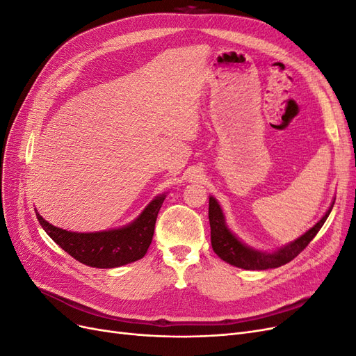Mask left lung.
Segmentation results:
<instances>
[{"instance_id":"8db88e82","label":"left lung","mask_w":356,"mask_h":356,"mask_svg":"<svg viewBox=\"0 0 356 356\" xmlns=\"http://www.w3.org/2000/svg\"><path fill=\"white\" fill-rule=\"evenodd\" d=\"M334 204V203H332ZM332 204L327 213L319 220L314 227L306 232L303 236L289 245L281 248L273 254H266L255 251L252 248L245 246L236 236L227 229L224 222V215L220 208L218 202L213 197H209V224H211V243L215 254H217L221 260L227 261L236 267L245 268V270H266V268H275L281 267L289 263L305 250L310 243V241L315 238L322 225L327 221L328 215L332 209Z\"/></svg>"}]
</instances>
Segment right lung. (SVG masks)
<instances>
[{
  "label": "right lung",
  "mask_w": 356,
  "mask_h": 356,
  "mask_svg": "<svg viewBox=\"0 0 356 356\" xmlns=\"http://www.w3.org/2000/svg\"><path fill=\"white\" fill-rule=\"evenodd\" d=\"M163 200V195L157 196L132 224L110 232L74 233L49 224L38 212L37 218L50 238L77 261L90 267L113 268L141 260L147 254Z\"/></svg>",
  "instance_id": "obj_1"
}]
</instances>
